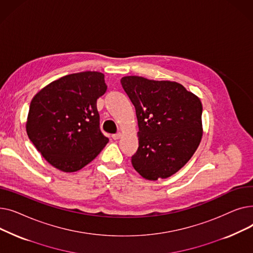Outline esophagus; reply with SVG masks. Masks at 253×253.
<instances>
[{
  "mask_svg": "<svg viewBox=\"0 0 253 253\" xmlns=\"http://www.w3.org/2000/svg\"><path fill=\"white\" fill-rule=\"evenodd\" d=\"M112 137H113V139H119L120 137H121V133H116V134H113L112 135Z\"/></svg>",
  "mask_w": 253,
  "mask_h": 253,
  "instance_id": "1",
  "label": "esophagus"
}]
</instances>
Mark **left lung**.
Here are the masks:
<instances>
[{
    "instance_id": "8db88e82",
    "label": "left lung",
    "mask_w": 253,
    "mask_h": 253,
    "mask_svg": "<svg viewBox=\"0 0 253 253\" xmlns=\"http://www.w3.org/2000/svg\"><path fill=\"white\" fill-rule=\"evenodd\" d=\"M121 84L134 105L139 129L132 166L145 179L171 176L200 144V99L176 82L127 76L121 79Z\"/></svg>"
}]
</instances>
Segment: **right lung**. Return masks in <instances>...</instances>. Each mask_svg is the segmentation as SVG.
<instances>
[{
    "label": "right lung",
    "instance_id": "1",
    "mask_svg": "<svg viewBox=\"0 0 253 253\" xmlns=\"http://www.w3.org/2000/svg\"><path fill=\"white\" fill-rule=\"evenodd\" d=\"M104 75L81 72L50 83L33 98L26 132L55 168H83L109 142L100 130L97 99L106 91Z\"/></svg>",
    "mask_w": 253,
    "mask_h": 253
}]
</instances>
